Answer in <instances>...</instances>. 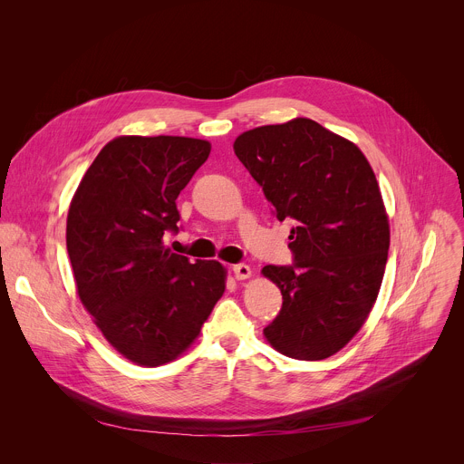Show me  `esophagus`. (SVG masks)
Returning <instances> with one entry per match:
<instances>
[{
    "label": "esophagus",
    "mask_w": 464,
    "mask_h": 464,
    "mask_svg": "<svg viewBox=\"0 0 464 464\" xmlns=\"http://www.w3.org/2000/svg\"><path fill=\"white\" fill-rule=\"evenodd\" d=\"M233 274H235V277L238 281H244V279H247L251 276V268L247 266V264L240 262V264H235V266H233Z\"/></svg>",
    "instance_id": "obj_1"
}]
</instances>
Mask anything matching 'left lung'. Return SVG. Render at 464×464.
I'll list each match as a JSON object with an SVG mask.
<instances>
[{
  "label": "left lung",
  "mask_w": 464,
  "mask_h": 464,
  "mask_svg": "<svg viewBox=\"0 0 464 464\" xmlns=\"http://www.w3.org/2000/svg\"><path fill=\"white\" fill-rule=\"evenodd\" d=\"M235 154L277 220H292V266L262 268L283 294L264 336L281 354L324 360L365 323L389 249L376 176L362 150L304 117L244 131Z\"/></svg>",
  "instance_id": "1"
}]
</instances>
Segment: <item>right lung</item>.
<instances>
[{"instance_id": "obj_1", "label": "right lung", "mask_w": 464, "mask_h": 464, "mask_svg": "<svg viewBox=\"0 0 464 464\" xmlns=\"http://www.w3.org/2000/svg\"><path fill=\"white\" fill-rule=\"evenodd\" d=\"M209 152L208 141L192 138H115L72 200L65 244L79 297L134 363L178 358L226 290L220 262H190L163 244L167 231L178 233V194Z\"/></svg>"}]
</instances>
